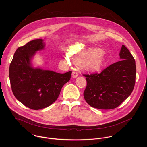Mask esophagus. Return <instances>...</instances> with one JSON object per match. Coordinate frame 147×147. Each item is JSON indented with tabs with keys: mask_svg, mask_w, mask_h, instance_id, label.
I'll use <instances>...</instances> for the list:
<instances>
[{
	"mask_svg": "<svg viewBox=\"0 0 147 147\" xmlns=\"http://www.w3.org/2000/svg\"><path fill=\"white\" fill-rule=\"evenodd\" d=\"M78 76V74L76 72H72V77L73 78H76L77 76Z\"/></svg>",
	"mask_w": 147,
	"mask_h": 147,
	"instance_id": "obj_1",
	"label": "esophagus"
}]
</instances>
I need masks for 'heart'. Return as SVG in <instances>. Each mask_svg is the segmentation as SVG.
<instances>
[{
    "label": "heart",
    "instance_id": "obj_1",
    "mask_svg": "<svg viewBox=\"0 0 147 147\" xmlns=\"http://www.w3.org/2000/svg\"><path fill=\"white\" fill-rule=\"evenodd\" d=\"M102 50L98 48H92L85 50H75L72 53V58L76 63L84 62V65L90 69L99 68L103 62L104 57ZM68 61H71V58L67 57Z\"/></svg>",
    "mask_w": 147,
    "mask_h": 147
}]
</instances>
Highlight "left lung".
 Wrapping results in <instances>:
<instances>
[{
  "instance_id": "obj_1",
  "label": "left lung",
  "mask_w": 147,
  "mask_h": 147,
  "mask_svg": "<svg viewBox=\"0 0 147 147\" xmlns=\"http://www.w3.org/2000/svg\"><path fill=\"white\" fill-rule=\"evenodd\" d=\"M119 62L101 72L84 74L86 86L84 97L93 107L112 109L121 105L131 94L136 78L135 59L125 45L122 46Z\"/></svg>"
}]
</instances>
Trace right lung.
I'll use <instances>...</instances> for the list:
<instances>
[{
	"instance_id": "right-lung-1",
	"label": "right lung",
	"mask_w": 147,
	"mask_h": 147,
	"mask_svg": "<svg viewBox=\"0 0 147 147\" xmlns=\"http://www.w3.org/2000/svg\"><path fill=\"white\" fill-rule=\"evenodd\" d=\"M44 47L42 39L28 42L18 48L9 65V76L15 97L23 105L33 110L43 109L54 103L72 74V71L62 74L34 68L31 59Z\"/></svg>"
}]
</instances>
